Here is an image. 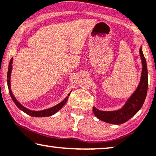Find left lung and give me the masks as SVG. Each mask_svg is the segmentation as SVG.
<instances>
[{
    "mask_svg": "<svg viewBox=\"0 0 156 156\" xmlns=\"http://www.w3.org/2000/svg\"><path fill=\"white\" fill-rule=\"evenodd\" d=\"M139 53L141 58L143 68L140 83L135 92L128 99L125 105L119 110L113 111V112H104L94 107V114L100 120L113 124H121L129 121L142 107L148 91V69H147L146 60L143 54L141 47L140 48Z\"/></svg>",
    "mask_w": 156,
    "mask_h": 156,
    "instance_id": "left-lung-1",
    "label": "left lung"
}]
</instances>
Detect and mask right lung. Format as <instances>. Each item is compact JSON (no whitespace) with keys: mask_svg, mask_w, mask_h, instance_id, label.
Wrapping results in <instances>:
<instances>
[{"mask_svg":"<svg viewBox=\"0 0 156 156\" xmlns=\"http://www.w3.org/2000/svg\"><path fill=\"white\" fill-rule=\"evenodd\" d=\"M12 58H11V59H10L9 66H8V74H7L8 87V89H9V93H10V97H11V98H12V101H14V103L16 104V105L18 106V107L20 108V110H22L23 112L26 113L27 114H28L31 116L45 117V116H52V115L55 114V113L57 112L59 109H61V108H62V106L65 105V103L67 101L68 97H66L62 101L57 104V105L53 106V107H52V108H48V109L42 110V111H31V110H29L25 107H24L23 105H21V104L18 101V100L16 99V97H14L13 94H12L11 89H10V74H11V70H12ZM68 96H69V94H68Z\"/></svg>","mask_w":156,"mask_h":156,"instance_id":"add662e5","label":"right lung"}]
</instances>
